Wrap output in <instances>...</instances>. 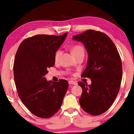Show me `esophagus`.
Returning a JSON list of instances; mask_svg holds the SVG:
<instances>
[{"instance_id":"esophagus-1","label":"esophagus","mask_w":134,"mask_h":134,"mask_svg":"<svg viewBox=\"0 0 134 134\" xmlns=\"http://www.w3.org/2000/svg\"><path fill=\"white\" fill-rule=\"evenodd\" d=\"M69 83L70 85H77V83L76 81H72V80H70L69 81Z\"/></svg>"}]
</instances>
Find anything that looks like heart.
I'll use <instances>...</instances> for the list:
<instances>
[{"label":"heart","mask_w":134,"mask_h":134,"mask_svg":"<svg viewBox=\"0 0 134 134\" xmlns=\"http://www.w3.org/2000/svg\"><path fill=\"white\" fill-rule=\"evenodd\" d=\"M71 53L74 57H77L80 54H84L85 50H84L83 47L80 45H75L71 47ZM61 55H62V51L60 49H58L55 52V55H54V59L55 61H58L60 58Z\"/></svg>","instance_id":"1"}]
</instances>
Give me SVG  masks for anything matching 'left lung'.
<instances>
[{
    "label": "left lung",
    "instance_id": "1",
    "mask_svg": "<svg viewBox=\"0 0 134 134\" xmlns=\"http://www.w3.org/2000/svg\"><path fill=\"white\" fill-rule=\"evenodd\" d=\"M82 42L88 53L87 64L81 77L91 79V85L79 82L82 88L79 99L83 109L96 116L109 109L116 99L122 77L118 51L105 34L92 29L72 37Z\"/></svg>",
    "mask_w": 134,
    "mask_h": 134
}]
</instances>
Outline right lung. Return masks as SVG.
<instances>
[{
	"mask_svg": "<svg viewBox=\"0 0 134 134\" xmlns=\"http://www.w3.org/2000/svg\"><path fill=\"white\" fill-rule=\"evenodd\" d=\"M67 33L60 36L37 35L25 40L16 54L13 74L18 96L30 112L48 118L58 111L69 82L47 81L48 68L55 64L54 55Z\"/></svg>",
	"mask_w": 134,
	"mask_h": 134,
	"instance_id": "1",
	"label": "right lung"
}]
</instances>
